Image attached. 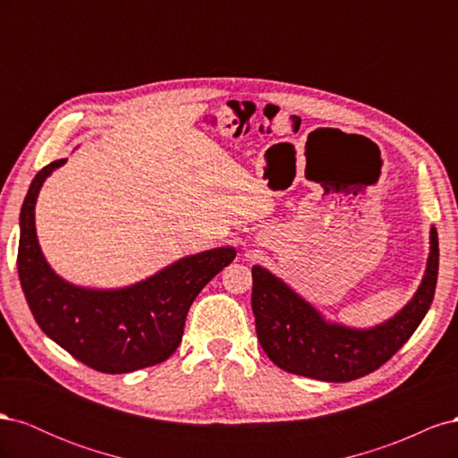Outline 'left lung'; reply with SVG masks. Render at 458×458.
Masks as SVG:
<instances>
[{
    "label": "left lung",
    "instance_id": "8db88e82",
    "mask_svg": "<svg viewBox=\"0 0 458 458\" xmlns=\"http://www.w3.org/2000/svg\"><path fill=\"white\" fill-rule=\"evenodd\" d=\"M439 267L436 227L417 293L387 321L355 328L327 321L296 290L261 266L252 267V311L263 352L293 374L323 382H350L380 369L419 328L432 306Z\"/></svg>",
    "mask_w": 458,
    "mask_h": 458
}]
</instances>
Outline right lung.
Returning a JSON list of instances; mask_svg holds the SVG:
<instances>
[{
    "label": "right lung",
    "mask_w": 458,
    "mask_h": 458,
    "mask_svg": "<svg viewBox=\"0 0 458 458\" xmlns=\"http://www.w3.org/2000/svg\"><path fill=\"white\" fill-rule=\"evenodd\" d=\"M39 170L21 208L19 279L39 328L78 361L123 374L165 361L183 338L191 303L234 259L233 246L185 256L123 288H84L51 269L36 234V200L46 179L64 165Z\"/></svg>",
    "instance_id": "1"
}]
</instances>
